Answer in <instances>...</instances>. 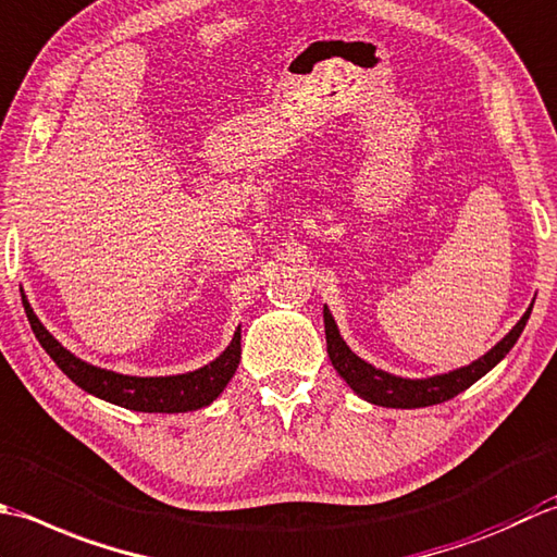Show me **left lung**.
<instances>
[{"instance_id":"obj_1","label":"left lung","mask_w":557,"mask_h":557,"mask_svg":"<svg viewBox=\"0 0 557 557\" xmlns=\"http://www.w3.org/2000/svg\"><path fill=\"white\" fill-rule=\"evenodd\" d=\"M529 314H531V308L524 312V317H521V320L512 326V332H509L500 344H495L483 358L473 360L471 366L451 370L445 374H435V377H428V380H408V377H396V374L372 368L370 362L358 358L354 350L346 346L342 334H338V326L334 322L332 312H329V308H324L326 354H329V360H332L334 370L342 374L348 387L354 389L360 399H366L374 406H387V408H423V406H433V404L454 399V396L461 394L463 389H469L473 382H479L485 372H491L517 344L519 334L524 332Z\"/></svg>"}]
</instances>
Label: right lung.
<instances>
[{"label":"right lung","instance_id":"obj_1","mask_svg":"<svg viewBox=\"0 0 557 557\" xmlns=\"http://www.w3.org/2000/svg\"><path fill=\"white\" fill-rule=\"evenodd\" d=\"M30 314V326L36 332L40 346L48 350V356L57 362L66 377L78 384L84 392L117 404L129 411L141 413H185L197 411V408L209 406L219 396L225 384L237 370L240 362V326L235 329L231 346L223 354L211 360L195 372L185 374H168V377H132V374H120L106 368H96L90 362L70 354L57 338L40 324L33 314L30 305L26 302Z\"/></svg>","mask_w":557,"mask_h":557}]
</instances>
